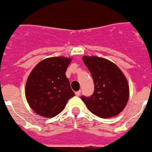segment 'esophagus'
Listing matches in <instances>:
<instances>
[{
	"instance_id": "esophagus-1",
	"label": "esophagus",
	"mask_w": 152,
	"mask_h": 152,
	"mask_svg": "<svg viewBox=\"0 0 152 152\" xmlns=\"http://www.w3.org/2000/svg\"><path fill=\"white\" fill-rule=\"evenodd\" d=\"M75 95L77 96H79L80 95V91H76L75 92Z\"/></svg>"
}]
</instances>
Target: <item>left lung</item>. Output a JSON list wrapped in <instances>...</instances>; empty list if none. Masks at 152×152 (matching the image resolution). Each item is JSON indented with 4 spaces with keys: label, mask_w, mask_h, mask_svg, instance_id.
Wrapping results in <instances>:
<instances>
[{
    "label": "left lung",
    "mask_w": 152,
    "mask_h": 152,
    "mask_svg": "<svg viewBox=\"0 0 152 152\" xmlns=\"http://www.w3.org/2000/svg\"><path fill=\"white\" fill-rule=\"evenodd\" d=\"M84 64L92 75L94 91L80 99L92 113L110 118L119 113L129 100L128 82L121 70L109 60L96 56H84Z\"/></svg>",
    "instance_id": "1"
}]
</instances>
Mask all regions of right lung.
<instances>
[{
    "label": "right lung",
    "mask_w": 152,
    "mask_h": 152,
    "mask_svg": "<svg viewBox=\"0 0 152 152\" xmlns=\"http://www.w3.org/2000/svg\"><path fill=\"white\" fill-rule=\"evenodd\" d=\"M71 58L54 57L40 61L32 71L26 84V97L37 114L52 118L63 110L75 93L65 75Z\"/></svg>",
    "instance_id": "right-lung-1"
}]
</instances>
